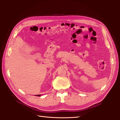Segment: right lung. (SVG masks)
<instances>
[{"mask_svg": "<svg viewBox=\"0 0 120 120\" xmlns=\"http://www.w3.org/2000/svg\"><path fill=\"white\" fill-rule=\"evenodd\" d=\"M36 96H40L41 95H37Z\"/></svg>", "mask_w": 120, "mask_h": 120, "instance_id": "obj_1", "label": "right lung"}]
</instances>
